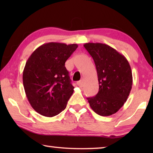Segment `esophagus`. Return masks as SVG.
<instances>
[{
	"label": "esophagus",
	"mask_w": 153,
	"mask_h": 153,
	"mask_svg": "<svg viewBox=\"0 0 153 153\" xmlns=\"http://www.w3.org/2000/svg\"><path fill=\"white\" fill-rule=\"evenodd\" d=\"M77 86H78L82 87L83 86H84V79H82L81 80H79V82H77Z\"/></svg>",
	"instance_id": "1"
}]
</instances>
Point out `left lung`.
Instances as JSON below:
<instances>
[{
	"label": "left lung",
	"mask_w": 153,
	"mask_h": 153,
	"mask_svg": "<svg viewBox=\"0 0 153 153\" xmlns=\"http://www.w3.org/2000/svg\"><path fill=\"white\" fill-rule=\"evenodd\" d=\"M85 48L92 56L97 68L99 90L88 98L90 107L100 116L117 113L126 102L132 86V73L123 55L102 43H86Z\"/></svg>",
	"instance_id": "left-lung-1"
}]
</instances>
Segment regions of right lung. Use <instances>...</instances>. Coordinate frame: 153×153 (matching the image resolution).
<instances>
[{
	"label": "right lung",
	"instance_id": "right-lung-1",
	"mask_svg": "<svg viewBox=\"0 0 153 153\" xmlns=\"http://www.w3.org/2000/svg\"><path fill=\"white\" fill-rule=\"evenodd\" d=\"M77 45L48 42L28 58L23 72L25 94L32 107L45 117H54L67 107L74 92L66 61Z\"/></svg>",
	"mask_w": 153,
	"mask_h": 153
}]
</instances>
